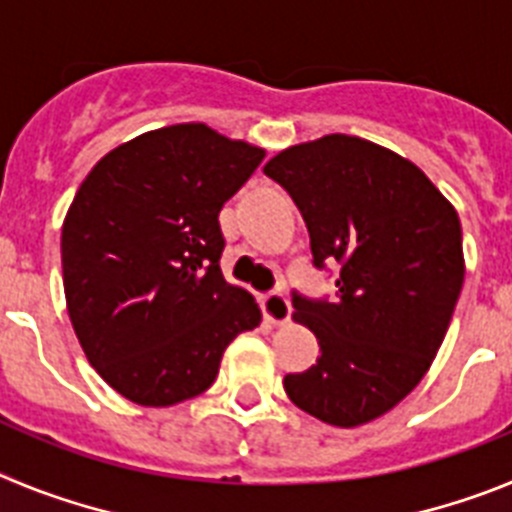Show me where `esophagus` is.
Wrapping results in <instances>:
<instances>
[{
    "label": "esophagus",
    "instance_id": "1",
    "mask_svg": "<svg viewBox=\"0 0 512 512\" xmlns=\"http://www.w3.org/2000/svg\"><path fill=\"white\" fill-rule=\"evenodd\" d=\"M261 312H264V320L269 325H284L292 315V307H289V300L282 292H271L261 300Z\"/></svg>",
    "mask_w": 512,
    "mask_h": 512
}]
</instances>
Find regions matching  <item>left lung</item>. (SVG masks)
I'll return each mask as SVG.
<instances>
[{"label": "left lung", "mask_w": 512, "mask_h": 512, "mask_svg": "<svg viewBox=\"0 0 512 512\" xmlns=\"http://www.w3.org/2000/svg\"><path fill=\"white\" fill-rule=\"evenodd\" d=\"M264 174L300 207L315 266H341L336 300H292L320 356L284 377L287 397L336 428L372 423L418 387L446 338L467 271L459 215L413 161L356 135L284 148Z\"/></svg>", "instance_id": "8db88e82"}]
</instances>
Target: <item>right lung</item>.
Masks as SVG:
<instances>
[{"instance_id":"right-lung-1","label":"right lung","mask_w":512,"mask_h":512,"mask_svg":"<svg viewBox=\"0 0 512 512\" xmlns=\"http://www.w3.org/2000/svg\"><path fill=\"white\" fill-rule=\"evenodd\" d=\"M266 151L205 122L148 130L81 182L61 230L63 292L94 372L143 408L210 390L228 343L261 323L225 282L217 215Z\"/></svg>"}]
</instances>
